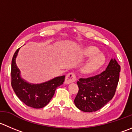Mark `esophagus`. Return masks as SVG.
<instances>
[{
    "label": "esophagus",
    "instance_id": "1",
    "mask_svg": "<svg viewBox=\"0 0 132 132\" xmlns=\"http://www.w3.org/2000/svg\"><path fill=\"white\" fill-rule=\"evenodd\" d=\"M76 75L74 73H70L68 74L66 76V79H65V83L66 84H70V83L73 82L76 80Z\"/></svg>",
    "mask_w": 132,
    "mask_h": 132
}]
</instances>
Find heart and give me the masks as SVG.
<instances>
[{
    "instance_id": "1",
    "label": "heart",
    "mask_w": 132,
    "mask_h": 132,
    "mask_svg": "<svg viewBox=\"0 0 132 132\" xmlns=\"http://www.w3.org/2000/svg\"><path fill=\"white\" fill-rule=\"evenodd\" d=\"M83 55L91 58L84 64L81 70L84 73H90L95 71L102 66L105 61V57L102 53H99V50L94 46H89L83 51Z\"/></svg>"
}]
</instances>
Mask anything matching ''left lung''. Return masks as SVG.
<instances>
[{"mask_svg": "<svg viewBox=\"0 0 132 132\" xmlns=\"http://www.w3.org/2000/svg\"><path fill=\"white\" fill-rule=\"evenodd\" d=\"M121 66L116 59H111L106 70L93 77L80 78L77 82L79 92L74 103L84 112H93L104 107L116 93Z\"/></svg>", "mask_w": 132, "mask_h": 132, "instance_id": "obj_1", "label": "left lung"}]
</instances>
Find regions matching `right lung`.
Listing matches in <instances>:
<instances>
[{
  "label": "right lung",
  "instance_id": "obj_1",
  "mask_svg": "<svg viewBox=\"0 0 132 132\" xmlns=\"http://www.w3.org/2000/svg\"><path fill=\"white\" fill-rule=\"evenodd\" d=\"M19 49L15 52L11 61V86L16 96L26 105L34 108H42L50 103L57 87L63 84L65 76L57 77L41 84L27 82L20 77V70L15 62Z\"/></svg>",
  "mask_w": 132,
  "mask_h": 132
}]
</instances>
